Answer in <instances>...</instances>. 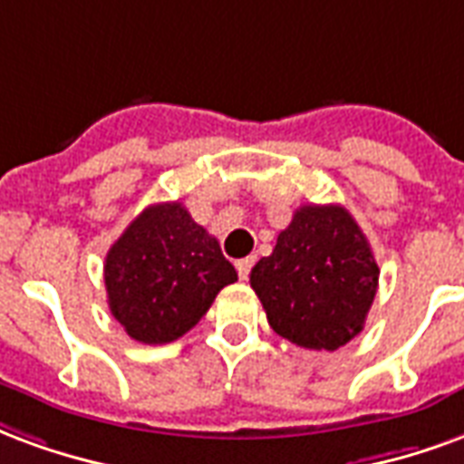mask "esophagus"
Returning <instances> with one entry per match:
<instances>
[{
  "mask_svg": "<svg viewBox=\"0 0 464 464\" xmlns=\"http://www.w3.org/2000/svg\"><path fill=\"white\" fill-rule=\"evenodd\" d=\"M237 274H239V279H246L249 272H252V266H255V256H245V259H237Z\"/></svg>",
  "mask_w": 464,
  "mask_h": 464,
  "instance_id": "1",
  "label": "esophagus"
}]
</instances>
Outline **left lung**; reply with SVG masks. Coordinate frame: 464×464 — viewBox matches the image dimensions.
I'll use <instances>...</instances> for the list:
<instances>
[{
    "label": "left lung",
    "instance_id": "obj_1",
    "mask_svg": "<svg viewBox=\"0 0 464 464\" xmlns=\"http://www.w3.org/2000/svg\"><path fill=\"white\" fill-rule=\"evenodd\" d=\"M378 274L366 235L346 208L302 205L249 284L282 339L336 351L363 331Z\"/></svg>",
    "mask_w": 464,
    "mask_h": 464
}]
</instances>
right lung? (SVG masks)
<instances>
[{
  "label": "right lung",
  "instance_id": "obj_1",
  "mask_svg": "<svg viewBox=\"0 0 464 464\" xmlns=\"http://www.w3.org/2000/svg\"><path fill=\"white\" fill-rule=\"evenodd\" d=\"M108 306L130 339L170 343L237 282L219 242L180 202L145 208L108 249Z\"/></svg>",
  "mask_w": 464,
  "mask_h": 464
}]
</instances>
